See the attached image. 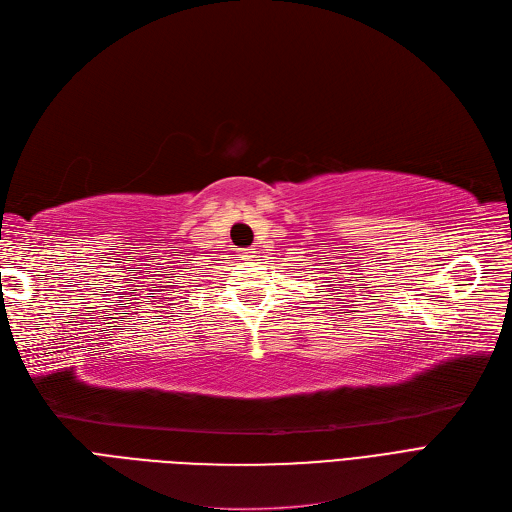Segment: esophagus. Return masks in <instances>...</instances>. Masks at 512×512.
<instances>
[{
    "label": "esophagus",
    "mask_w": 512,
    "mask_h": 512,
    "mask_svg": "<svg viewBox=\"0 0 512 512\" xmlns=\"http://www.w3.org/2000/svg\"><path fill=\"white\" fill-rule=\"evenodd\" d=\"M238 257H240L242 261H251V259L255 257V249H253V247H247V249H240V251H238Z\"/></svg>",
    "instance_id": "esophagus-1"
}]
</instances>
